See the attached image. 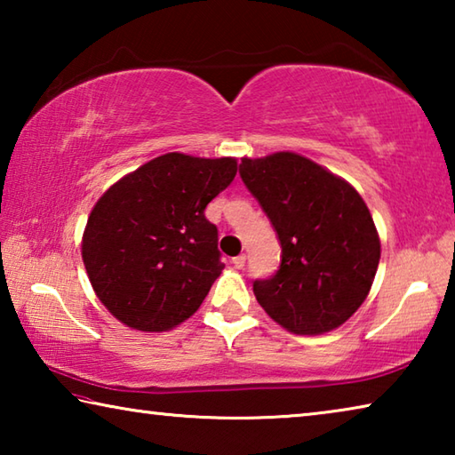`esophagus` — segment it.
I'll return each instance as SVG.
<instances>
[{"label":"esophagus","mask_w":455,"mask_h":455,"mask_svg":"<svg viewBox=\"0 0 455 455\" xmlns=\"http://www.w3.org/2000/svg\"><path fill=\"white\" fill-rule=\"evenodd\" d=\"M244 263H246V257H244V255H238V257L233 259V267H235V268H243Z\"/></svg>","instance_id":"esophagus-1"}]
</instances>
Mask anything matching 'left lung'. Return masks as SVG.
Instances as JSON below:
<instances>
[{"label": "left lung", "mask_w": 455, "mask_h": 455, "mask_svg": "<svg viewBox=\"0 0 455 455\" xmlns=\"http://www.w3.org/2000/svg\"><path fill=\"white\" fill-rule=\"evenodd\" d=\"M238 172L281 241L279 271L252 283L259 305L295 335L343 325L367 299L381 257L363 198L295 152L243 158Z\"/></svg>", "instance_id": "obj_1"}]
</instances>
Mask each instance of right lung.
Returning a JSON list of instances; mask_svg holds the SVG:
<instances>
[{"mask_svg": "<svg viewBox=\"0 0 455 455\" xmlns=\"http://www.w3.org/2000/svg\"><path fill=\"white\" fill-rule=\"evenodd\" d=\"M235 174L236 158L168 152L100 196L82 259L98 299L120 323L160 333L203 305L225 268L204 209Z\"/></svg>", "mask_w": 455, "mask_h": 455, "instance_id": "add662e5", "label": "right lung"}]
</instances>
